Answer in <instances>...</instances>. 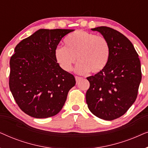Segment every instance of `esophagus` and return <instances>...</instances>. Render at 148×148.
<instances>
[{
	"instance_id": "esophagus-1",
	"label": "esophagus",
	"mask_w": 148,
	"mask_h": 148,
	"mask_svg": "<svg viewBox=\"0 0 148 148\" xmlns=\"http://www.w3.org/2000/svg\"><path fill=\"white\" fill-rule=\"evenodd\" d=\"M82 79V77H78V76H75V80H76V82H79Z\"/></svg>"
}]
</instances>
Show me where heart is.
Here are the masks:
<instances>
[{
  "label": "heart",
  "mask_w": 148,
  "mask_h": 148,
  "mask_svg": "<svg viewBox=\"0 0 148 148\" xmlns=\"http://www.w3.org/2000/svg\"><path fill=\"white\" fill-rule=\"evenodd\" d=\"M64 43L65 47H57L54 50V58L64 71H71L76 57L79 63L75 71L80 74L90 71L98 73L108 64L110 48L108 40L102 36L78 30L66 36Z\"/></svg>",
  "instance_id": "heart-1"
}]
</instances>
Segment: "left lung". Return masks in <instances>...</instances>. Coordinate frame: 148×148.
I'll return each mask as SVG.
<instances>
[{"mask_svg":"<svg viewBox=\"0 0 148 148\" xmlns=\"http://www.w3.org/2000/svg\"><path fill=\"white\" fill-rule=\"evenodd\" d=\"M92 30L108 40L110 54L104 70L87 77L90 86L86 102L95 116L112 121L123 116L136 100L141 80L140 60L133 44L119 32L106 26Z\"/></svg>","mask_w":148,"mask_h":148,"instance_id":"obj_1","label":"left lung"}]
</instances>
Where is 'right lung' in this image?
I'll use <instances>...</instances> for the list:
<instances>
[{"label": "right lung", "instance_id": "add662e5", "mask_svg": "<svg viewBox=\"0 0 148 148\" xmlns=\"http://www.w3.org/2000/svg\"><path fill=\"white\" fill-rule=\"evenodd\" d=\"M73 31L40 29L16 46L10 59L9 88L29 116L44 119L58 114L75 85L74 76L62 70L54 58L60 40Z\"/></svg>", "mask_w": 148, "mask_h": 148}]
</instances>
